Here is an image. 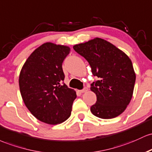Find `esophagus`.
<instances>
[{"label":"esophagus","instance_id":"esophagus-1","mask_svg":"<svg viewBox=\"0 0 152 152\" xmlns=\"http://www.w3.org/2000/svg\"><path fill=\"white\" fill-rule=\"evenodd\" d=\"M88 90V88H87V87H85L84 88H83V90H80V92L81 93H85V92H87Z\"/></svg>","mask_w":152,"mask_h":152}]
</instances>
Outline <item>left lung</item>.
<instances>
[{"mask_svg":"<svg viewBox=\"0 0 152 152\" xmlns=\"http://www.w3.org/2000/svg\"><path fill=\"white\" fill-rule=\"evenodd\" d=\"M89 62L92 73L98 77L90 90L97 101L90 107L95 116L110 119L121 114L130 103L136 74L129 57L110 42L95 38L73 47Z\"/></svg>","mask_w":152,"mask_h":152,"instance_id":"1","label":"left lung"}]
</instances>
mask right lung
Instances as JSON below:
<instances>
[{"label":"right lung","instance_id":"right-lung-1","mask_svg":"<svg viewBox=\"0 0 152 152\" xmlns=\"http://www.w3.org/2000/svg\"><path fill=\"white\" fill-rule=\"evenodd\" d=\"M67 46L47 42L28 57L20 72L19 88L28 110L40 121L61 124L70 116L76 92L64 83Z\"/></svg>","mask_w":152,"mask_h":152}]
</instances>
